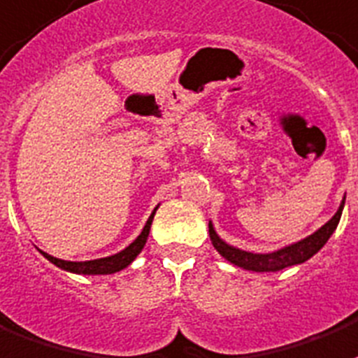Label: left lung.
Wrapping results in <instances>:
<instances>
[{
  "label": "left lung",
  "instance_id": "1",
  "mask_svg": "<svg viewBox=\"0 0 358 358\" xmlns=\"http://www.w3.org/2000/svg\"><path fill=\"white\" fill-rule=\"evenodd\" d=\"M343 203H345V198H343L342 206L336 211V215L332 219L317 230L315 234H311L310 238L298 241L294 245L285 247V249H279L275 252H268V255H255V252L241 251V249H236V247L228 245L224 241L220 240L217 232L213 230V227L209 224V238H211V243L217 251L232 264L240 266L243 270L251 271H278L283 270V268H289V266L302 264L308 259H311L319 249H321L329 238L332 236V232L338 227L340 222V217H342Z\"/></svg>",
  "mask_w": 358,
  "mask_h": 358
}]
</instances>
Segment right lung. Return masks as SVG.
I'll list each match as a JSON object with an SVG mask.
<instances>
[{
	"label": "right lung",
	"mask_w": 358,
	"mask_h": 358,
	"mask_svg": "<svg viewBox=\"0 0 358 358\" xmlns=\"http://www.w3.org/2000/svg\"><path fill=\"white\" fill-rule=\"evenodd\" d=\"M157 211V209H155ZM155 211L147 220V224H145L143 232L139 234L138 238L134 243L126 247L124 251L117 252V255H113V257H106V259H98V260H87V262H69V260H60L56 259V257H50L47 252H43L41 255L47 260H50L52 264H56L62 270L67 271H73V273H85V275H103V273H115V271L124 270L126 266L130 264L131 260L138 257L141 249H143L145 241L149 238V230L150 224H152V217H155Z\"/></svg>",
	"instance_id": "add662e5"
}]
</instances>
